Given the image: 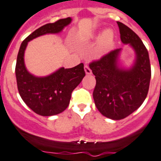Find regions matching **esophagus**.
Returning <instances> with one entry per match:
<instances>
[{"label": "esophagus", "mask_w": 161, "mask_h": 161, "mask_svg": "<svg viewBox=\"0 0 161 161\" xmlns=\"http://www.w3.org/2000/svg\"><path fill=\"white\" fill-rule=\"evenodd\" d=\"M84 70L86 75H91V74H92V69H90V67L87 65H84Z\"/></svg>", "instance_id": "esophagus-1"}]
</instances>
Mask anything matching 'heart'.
I'll return each instance as SVG.
<instances>
[{
  "label": "heart",
  "instance_id": "1",
  "mask_svg": "<svg viewBox=\"0 0 161 161\" xmlns=\"http://www.w3.org/2000/svg\"><path fill=\"white\" fill-rule=\"evenodd\" d=\"M114 41V33L111 30H107L101 35L98 43L97 51L99 53H103L109 49Z\"/></svg>",
  "mask_w": 161,
  "mask_h": 161
}]
</instances>
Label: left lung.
<instances>
[{
	"label": "left lung",
	"mask_w": 161,
	"mask_h": 161,
	"mask_svg": "<svg viewBox=\"0 0 161 161\" xmlns=\"http://www.w3.org/2000/svg\"><path fill=\"white\" fill-rule=\"evenodd\" d=\"M117 23L121 42L135 49L134 65L129 69L117 66L120 48L89 64L96 80L95 104L102 115L113 120L123 119L140 107L147 96L152 75L148 52L142 40L122 22Z\"/></svg>",
	"instance_id": "8db88e82"
}]
</instances>
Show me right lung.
<instances>
[{"label": "right lung", "mask_w": 161, "mask_h": 161, "mask_svg": "<svg viewBox=\"0 0 161 161\" xmlns=\"http://www.w3.org/2000/svg\"><path fill=\"white\" fill-rule=\"evenodd\" d=\"M70 22V18H66L40 26L22 41L19 48L15 67L18 90L25 104L39 115H57L68 107L71 93L85 76L84 65L80 63L69 69L62 67L47 77H36L25 66V49L30 40L45 34L59 33Z\"/></svg>", "instance_id": "add662e5"}]
</instances>
